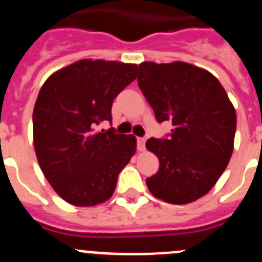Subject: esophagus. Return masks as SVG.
Returning <instances> with one entry per match:
<instances>
[{
	"mask_svg": "<svg viewBox=\"0 0 262 262\" xmlns=\"http://www.w3.org/2000/svg\"><path fill=\"white\" fill-rule=\"evenodd\" d=\"M146 141L147 137H138L137 138V144H138L139 151H144V148H146Z\"/></svg>",
	"mask_w": 262,
	"mask_h": 262,
	"instance_id": "obj_1",
	"label": "esophagus"
}]
</instances>
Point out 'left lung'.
<instances>
[{"label":"left lung","instance_id":"left-lung-1","mask_svg":"<svg viewBox=\"0 0 262 262\" xmlns=\"http://www.w3.org/2000/svg\"><path fill=\"white\" fill-rule=\"evenodd\" d=\"M138 85L159 123L170 121L167 138H149L160 161L147 178L149 192L174 205L199 200L215 185L233 154L237 115L219 80L182 61L139 63Z\"/></svg>","mask_w":262,"mask_h":262}]
</instances>
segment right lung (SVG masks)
<instances>
[{
	"instance_id": "add662e5",
	"label": "right lung",
	"mask_w": 262,
	"mask_h": 262,
	"mask_svg": "<svg viewBox=\"0 0 262 262\" xmlns=\"http://www.w3.org/2000/svg\"><path fill=\"white\" fill-rule=\"evenodd\" d=\"M136 63L79 60L53 73L33 110V142L55 192L79 207L107 201L136 154V137L98 130L113 120L114 98L137 78Z\"/></svg>"
}]
</instances>
